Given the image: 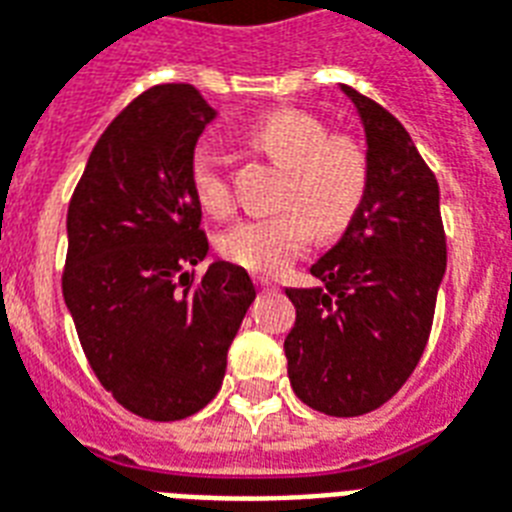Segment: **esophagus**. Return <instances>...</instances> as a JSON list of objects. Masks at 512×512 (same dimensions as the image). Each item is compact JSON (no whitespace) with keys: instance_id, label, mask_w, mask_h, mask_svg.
Masks as SVG:
<instances>
[{"instance_id":"obj_1","label":"esophagus","mask_w":512,"mask_h":512,"mask_svg":"<svg viewBox=\"0 0 512 512\" xmlns=\"http://www.w3.org/2000/svg\"><path fill=\"white\" fill-rule=\"evenodd\" d=\"M256 288H259V291H275L277 285L269 283V280H264V277H256Z\"/></svg>"}]
</instances>
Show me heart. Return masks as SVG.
I'll return each mask as SVG.
<instances>
[{
  "label": "heart",
  "instance_id": "heart-1",
  "mask_svg": "<svg viewBox=\"0 0 512 512\" xmlns=\"http://www.w3.org/2000/svg\"><path fill=\"white\" fill-rule=\"evenodd\" d=\"M248 144L285 168L280 205L285 211L232 224L219 251L256 275H277L299 256L312 235L336 240L358 219L371 184L366 146L350 133H328L320 117L301 109H277L251 122ZM189 184L202 208L221 216L232 208L227 157L194 149Z\"/></svg>",
  "mask_w": 512,
  "mask_h": 512
}]
</instances>
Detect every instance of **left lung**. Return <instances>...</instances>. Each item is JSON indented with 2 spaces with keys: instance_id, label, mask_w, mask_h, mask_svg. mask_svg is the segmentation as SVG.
<instances>
[{
  "instance_id": "8db88e82",
  "label": "left lung",
  "mask_w": 512,
  "mask_h": 512,
  "mask_svg": "<svg viewBox=\"0 0 512 512\" xmlns=\"http://www.w3.org/2000/svg\"><path fill=\"white\" fill-rule=\"evenodd\" d=\"M366 128L371 184L358 219L312 264L318 288H288L296 323L285 336L288 379L301 403L360 417L414 374L446 272L435 173L384 106L342 85Z\"/></svg>"
}]
</instances>
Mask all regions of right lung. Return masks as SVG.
I'll list each match as a JSON object with an SVG mask.
<instances>
[{"mask_svg": "<svg viewBox=\"0 0 512 512\" xmlns=\"http://www.w3.org/2000/svg\"><path fill=\"white\" fill-rule=\"evenodd\" d=\"M216 117L192 85H154L90 152L71 194L63 299L106 392L138 417L176 422L216 398L227 350L256 299L251 277L208 256L189 160Z\"/></svg>", "mask_w": 512, "mask_h": 512, "instance_id": "add662e5", "label": "right lung"}]
</instances>
